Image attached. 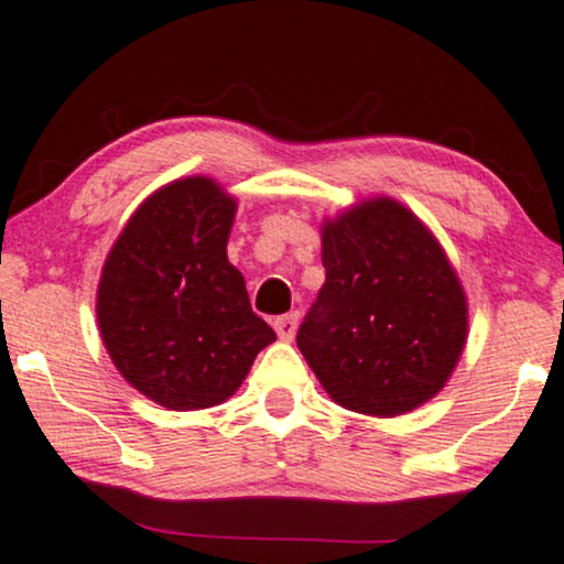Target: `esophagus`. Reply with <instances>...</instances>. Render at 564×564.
Here are the masks:
<instances>
[{
	"label": "esophagus",
	"instance_id": "obj_1",
	"mask_svg": "<svg viewBox=\"0 0 564 564\" xmlns=\"http://www.w3.org/2000/svg\"><path fill=\"white\" fill-rule=\"evenodd\" d=\"M274 332L280 335V339L290 343L297 332V314H288V316H276L274 318Z\"/></svg>",
	"mask_w": 564,
	"mask_h": 564
}]
</instances>
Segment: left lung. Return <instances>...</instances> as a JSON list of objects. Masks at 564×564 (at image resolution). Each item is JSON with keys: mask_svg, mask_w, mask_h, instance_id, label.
Returning <instances> with one entry per match:
<instances>
[{"mask_svg": "<svg viewBox=\"0 0 564 564\" xmlns=\"http://www.w3.org/2000/svg\"><path fill=\"white\" fill-rule=\"evenodd\" d=\"M326 282L297 347L345 410L394 419L442 392L468 339V301L447 253L389 196L322 225Z\"/></svg>", "mask_w": 564, "mask_h": 564, "instance_id": "left-lung-1", "label": "left lung"}]
</instances>
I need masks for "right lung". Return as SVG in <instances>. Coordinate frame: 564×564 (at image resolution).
<instances>
[{
    "label": "right lung",
    "instance_id": "add662e5",
    "mask_svg": "<svg viewBox=\"0 0 564 564\" xmlns=\"http://www.w3.org/2000/svg\"><path fill=\"white\" fill-rule=\"evenodd\" d=\"M235 212L217 180H172L135 208L104 261V347L122 379L166 410L229 400L276 339L227 259Z\"/></svg>",
    "mask_w": 564,
    "mask_h": 564
}]
</instances>
